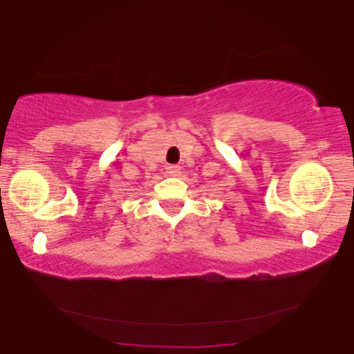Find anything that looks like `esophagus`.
<instances>
[{
	"label": "esophagus",
	"mask_w": 354,
	"mask_h": 354,
	"mask_svg": "<svg viewBox=\"0 0 354 354\" xmlns=\"http://www.w3.org/2000/svg\"><path fill=\"white\" fill-rule=\"evenodd\" d=\"M166 169L169 176H178L181 173V166H178V164H167Z\"/></svg>",
	"instance_id": "1"
}]
</instances>
